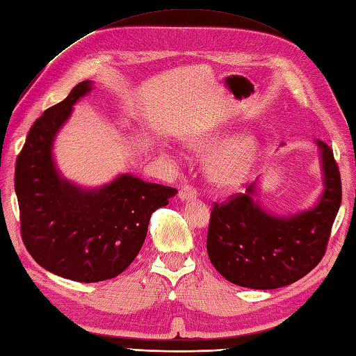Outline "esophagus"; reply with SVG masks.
<instances>
[{"instance_id": "esophagus-1", "label": "esophagus", "mask_w": 356, "mask_h": 356, "mask_svg": "<svg viewBox=\"0 0 356 356\" xmlns=\"http://www.w3.org/2000/svg\"><path fill=\"white\" fill-rule=\"evenodd\" d=\"M196 196H198V192H196L193 187H188V186L181 187L178 192L179 201H191V200H195Z\"/></svg>"}]
</instances>
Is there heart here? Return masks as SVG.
I'll use <instances>...</instances> for the list:
<instances>
[{
	"label": "heart",
	"instance_id": "b5f03b06",
	"mask_svg": "<svg viewBox=\"0 0 356 356\" xmlns=\"http://www.w3.org/2000/svg\"><path fill=\"white\" fill-rule=\"evenodd\" d=\"M225 137V131L216 126V128L188 134L186 143L193 151L209 152L220 146ZM257 151L259 145L254 137L250 134H239L209 156L204 168L205 175L213 186L219 188L239 186L248 177L252 164L256 161Z\"/></svg>",
	"mask_w": 356,
	"mask_h": 356
}]
</instances>
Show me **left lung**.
Here are the masks:
<instances>
[{
	"label": "left lung",
	"instance_id": "1",
	"mask_svg": "<svg viewBox=\"0 0 356 356\" xmlns=\"http://www.w3.org/2000/svg\"><path fill=\"white\" fill-rule=\"evenodd\" d=\"M315 145L325 188L314 207L296 215H273L254 201L257 181L245 193L213 205L207 252L228 282L251 289L282 288L305 277L325 256L341 204V178L332 149L321 140Z\"/></svg>",
	"mask_w": 356,
	"mask_h": 356
}]
</instances>
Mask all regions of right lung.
Segmentation results:
<instances>
[{
    "mask_svg": "<svg viewBox=\"0 0 356 356\" xmlns=\"http://www.w3.org/2000/svg\"><path fill=\"white\" fill-rule=\"evenodd\" d=\"M91 90V81L77 83L38 118L15 168L21 234L30 256L47 271L82 283L123 273L146 239L152 213L178 193L129 173L96 188H83L60 175L53 156L54 138L73 105Z\"/></svg>",
    "mask_w": 356,
    "mask_h": 356,
    "instance_id": "1",
    "label": "right lung"
}]
</instances>
